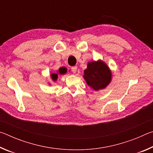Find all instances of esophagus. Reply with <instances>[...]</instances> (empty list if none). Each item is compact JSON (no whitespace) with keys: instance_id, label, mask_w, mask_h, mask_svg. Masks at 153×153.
Returning <instances> with one entry per match:
<instances>
[{"instance_id":"esophagus-1","label":"esophagus","mask_w":153,"mask_h":153,"mask_svg":"<svg viewBox=\"0 0 153 153\" xmlns=\"http://www.w3.org/2000/svg\"><path fill=\"white\" fill-rule=\"evenodd\" d=\"M71 71H72V72H73L74 74L76 73V71H77V67H76V66L72 67H71Z\"/></svg>"}]
</instances>
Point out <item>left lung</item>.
Here are the masks:
<instances>
[{"mask_svg": "<svg viewBox=\"0 0 153 153\" xmlns=\"http://www.w3.org/2000/svg\"><path fill=\"white\" fill-rule=\"evenodd\" d=\"M84 73L83 77L87 84L96 91L105 88L111 81L109 67L101 60L89 62Z\"/></svg>", "mask_w": 153, "mask_h": 153, "instance_id": "8db88e82", "label": "left lung"}]
</instances>
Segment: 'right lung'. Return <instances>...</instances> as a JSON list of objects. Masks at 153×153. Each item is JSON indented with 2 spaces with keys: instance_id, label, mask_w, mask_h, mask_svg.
<instances>
[{
  "instance_id": "right-lung-1",
  "label": "right lung",
  "mask_w": 153,
  "mask_h": 153,
  "mask_svg": "<svg viewBox=\"0 0 153 153\" xmlns=\"http://www.w3.org/2000/svg\"><path fill=\"white\" fill-rule=\"evenodd\" d=\"M67 69L66 67H62L61 68H59V71H57V73H55V74H51V79H53V81L55 82L56 79L58 78V75L59 74H65L67 73Z\"/></svg>"
}]
</instances>
